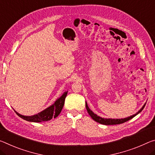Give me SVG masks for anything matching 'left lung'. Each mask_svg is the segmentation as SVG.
<instances>
[{"label": "left lung", "mask_w": 155, "mask_h": 155, "mask_svg": "<svg viewBox=\"0 0 155 155\" xmlns=\"http://www.w3.org/2000/svg\"><path fill=\"white\" fill-rule=\"evenodd\" d=\"M145 105H146V104H145L142 107V108L137 113V114L132 115V116H131V117L125 118V119H104V118H101L99 116H97V115L95 114L92 111V110H90V109L87 106V104L85 102V107H86L87 111L88 112V114H90V116L92 117V119L94 120L95 121L99 123V124H104V125H117V124H124V123L129 121V120H130L131 119H132V118L136 116L137 114H138L139 113L141 112L142 110H143V109L144 108Z\"/></svg>", "instance_id": "obj_1"}]
</instances>
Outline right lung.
<instances>
[{"mask_svg": "<svg viewBox=\"0 0 155 155\" xmlns=\"http://www.w3.org/2000/svg\"><path fill=\"white\" fill-rule=\"evenodd\" d=\"M68 94V92H65L61 97L56 101L54 104L52 105H51L50 107H48V108L43 110L40 113H38L37 114L34 115V116L31 117H26L23 116V115H21L18 114V112L16 113V114L18 115V117H20L22 119L24 120H26V121H31V122H43V121H50L52 118H56V117L58 116V114H60L61 110L63 109V105H64L65 103V99L66 96Z\"/></svg>", "mask_w": 155, "mask_h": 155, "instance_id": "right-lung-1", "label": "right lung"}]
</instances>
